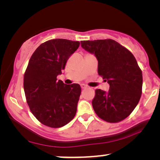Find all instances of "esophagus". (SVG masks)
I'll use <instances>...</instances> for the list:
<instances>
[{"mask_svg": "<svg viewBox=\"0 0 160 160\" xmlns=\"http://www.w3.org/2000/svg\"><path fill=\"white\" fill-rule=\"evenodd\" d=\"M81 87H82V89H87V88H88V87L86 86V85H85V84H81Z\"/></svg>", "mask_w": 160, "mask_h": 160, "instance_id": "1", "label": "esophagus"}]
</instances>
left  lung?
<instances>
[{"instance_id": "left-lung-1", "label": "left lung", "mask_w": 160, "mask_h": 160, "mask_svg": "<svg viewBox=\"0 0 160 160\" xmlns=\"http://www.w3.org/2000/svg\"><path fill=\"white\" fill-rule=\"evenodd\" d=\"M81 45L95 56L98 74L109 84L108 92L96 89L92 106L100 118L111 123L128 117L138 103L143 76L135 57L111 39L82 41Z\"/></svg>"}]
</instances>
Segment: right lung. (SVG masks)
Listing matches in <instances>:
<instances>
[{"label":"right lung","instance_id":"right-lung-1","mask_svg":"<svg viewBox=\"0 0 160 160\" xmlns=\"http://www.w3.org/2000/svg\"><path fill=\"white\" fill-rule=\"evenodd\" d=\"M79 41L52 39L37 48L24 75L26 100L34 117L46 126H65L75 117L81 95L78 84H65L57 76L62 74Z\"/></svg>","mask_w":160,"mask_h":160}]
</instances>
